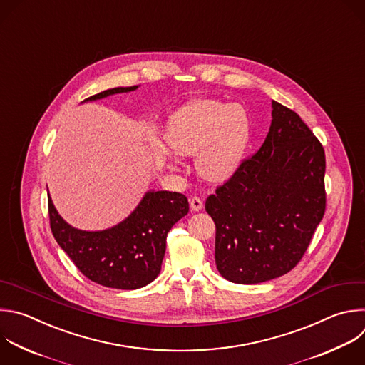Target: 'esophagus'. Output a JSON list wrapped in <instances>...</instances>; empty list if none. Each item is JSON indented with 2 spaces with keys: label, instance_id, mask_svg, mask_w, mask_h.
<instances>
[{
  "label": "esophagus",
  "instance_id": "esophagus-1",
  "mask_svg": "<svg viewBox=\"0 0 365 365\" xmlns=\"http://www.w3.org/2000/svg\"><path fill=\"white\" fill-rule=\"evenodd\" d=\"M189 203H190L192 210H200V209L203 207V202H202V199L197 197V196L190 197V199H189Z\"/></svg>",
  "mask_w": 365,
  "mask_h": 365
}]
</instances>
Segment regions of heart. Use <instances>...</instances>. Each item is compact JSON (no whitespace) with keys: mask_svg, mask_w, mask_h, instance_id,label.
Wrapping results in <instances>:
<instances>
[{"mask_svg":"<svg viewBox=\"0 0 365 365\" xmlns=\"http://www.w3.org/2000/svg\"><path fill=\"white\" fill-rule=\"evenodd\" d=\"M250 118L240 106L197 100L176 111L168 128V143L178 155H195L197 169L209 180L229 178L245 156Z\"/></svg>","mask_w":365,"mask_h":365,"instance_id":"b5f03b06","label":"heart"}]
</instances>
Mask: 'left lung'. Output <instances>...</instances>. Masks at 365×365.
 <instances>
[{"label": "left lung", "mask_w": 365, "mask_h": 365, "mask_svg": "<svg viewBox=\"0 0 365 365\" xmlns=\"http://www.w3.org/2000/svg\"><path fill=\"white\" fill-rule=\"evenodd\" d=\"M324 175L321 142L295 111L272 100L265 142L205 203L216 225L219 274L259 284L292 271L325 213Z\"/></svg>", "instance_id": "left-lung-1"}]
</instances>
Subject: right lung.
<instances>
[{"instance_id": "1", "label": "right lung", "mask_w": 365, "mask_h": 365, "mask_svg": "<svg viewBox=\"0 0 365 365\" xmlns=\"http://www.w3.org/2000/svg\"><path fill=\"white\" fill-rule=\"evenodd\" d=\"M136 88L138 86L108 88L86 100ZM187 212L189 202L185 195L148 192L121 223L106 230L86 232L66 223L48 195L50 227L57 244L84 277L115 289H138L156 279L166 251L168 232Z\"/></svg>"}]
</instances>
